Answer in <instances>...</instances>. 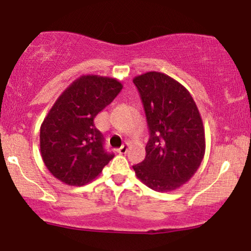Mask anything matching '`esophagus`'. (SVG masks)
<instances>
[{
	"label": "esophagus",
	"instance_id": "34e87169",
	"mask_svg": "<svg viewBox=\"0 0 251 251\" xmlns=\"http://www.w3.org/2000/svg\"><path fill=\"white\" fill-rule=\"evenodd\" d=\"M128 150H129V143H125L119 150H117V151H119L121 155H123V154H126V151H128Z\"/></svg>",
	"mask_w": 251,
	"mask_h": 251
}]
</instances>
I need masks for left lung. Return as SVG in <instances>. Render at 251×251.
I'll return each mask as SVG.
<instances>
[{"instance_id": "obj_1", "label": "left lung", "mask_w": 251, "mask_h": 251, "mask_svg": "<svg viewBox=\"0 0 251 251\" xmlns=\"http://www.w3.org/2000/svg\"><path fill=\"white\" fill-rule=\"evenodd\" d=\"M150 137L146 158L134 166L137 178L155 191H173L197 172L205 152L203 121L193 96L170 76L148 72L134 77Z\"/></svg>"}]
</instances>
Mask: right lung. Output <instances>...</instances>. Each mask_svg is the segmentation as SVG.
Returning <instances> with one entry per match:
<instances>
[{"mask_svg": "<svg viewBox=\"0 0 251 251\" xmlns=\"http://www.w3.org/2000/svg\"><path fill=\"white\" fill-rule=\"evenodd\" d=\"M122 88L116 78L82 75L58 96L40 130L41 156L55 178L82 187L95 179L114 157L103 148V135L94 119Z\"/></svg>", "mask_w": 251, "mask_h": 251, "instance_id": "1", "label": "right lung"}]
</instances>
